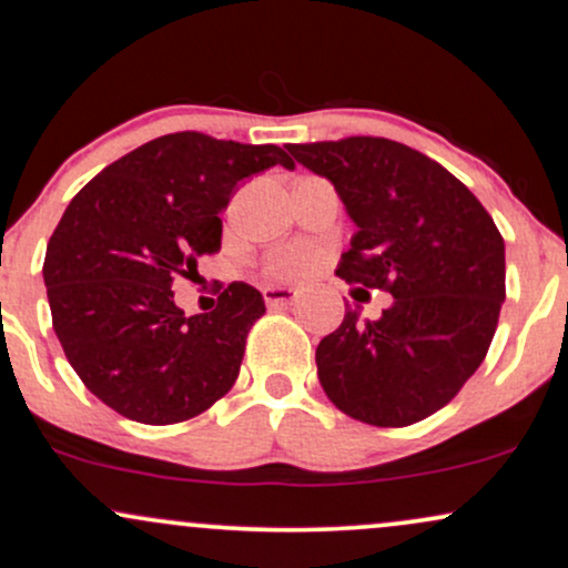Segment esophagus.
Returning <instances> with one entry per match:
<instances>
[{
  "label": "esophagus",
  "instance_id": "34e87169",
  "mask_svg": "<svg viewBox=\"0 0 568 568\" xmlns=\"http://www.w3.org/2000/svg\"><path fill=\"white\" fill-rule=\"evenodd\" d=\"M263 297L271 308H276V305H292L297 301V290H292V286H265Z\"/></svg>",
  "mask_w": 568,
  "mask_h": 568
}]
</instances>
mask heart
<instances>
[{"label":"heart","mask_w":568,"mask_h":568,"mask_svg":"<svg viewBox=\"0 0 568 568\" xmlns=\"http://www.w3.org/2000/svg\"><path fill=\"white\" fill-rule=\"evenodd\" d=\"M316 267V254L308 252V250H290L284 254H278V257L271 260V265H267V273L276 278H301V276H308L311 271Z\"/></svg>","instance_id":"1"}]
</instances>
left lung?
Wrapping results in <instances>:
<instances>
[{"mask_svg": "<svg viewBox=\"0 0 568 568\" xmlns=\"http://www.w3.org/2000/svg\"><path fill=\"white\" fill-rule=\"evenodd\" d=\"M290 152L335 184L356 225L337 276L394 297L375 322L348 308L322 337L318 384L362 424L424 422L486 359L505 303V239L467 184L413 146L348 136Z\"/></svg>", "mask_w": 568, "mask_h": 568, "instance_id": "1", "label": "left lung"}]
</instances>
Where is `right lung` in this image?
Returning <instances> with one entry per match:
<instances>
[{
    "mask_svg": "<svg viewBox=\"0 0 568 568\" xmlns=\"http://www.w3.org/2000/svg\"><path fill=\"white\" fill-rule=\"evenodd\" d=\"M271 165L295 169L276 144L165 133L67 206L42 265L53 329L82 384L120 416L180 424L231 392L263 295L233 282L214 311L184 316L171 284L220 252V212L239 182Z\"/></svg>",
    "mask_w": 568,
    "mask_h": 568,
    "instance_id": "obj_1",
    "label": "right lung"
}]
</instances>
